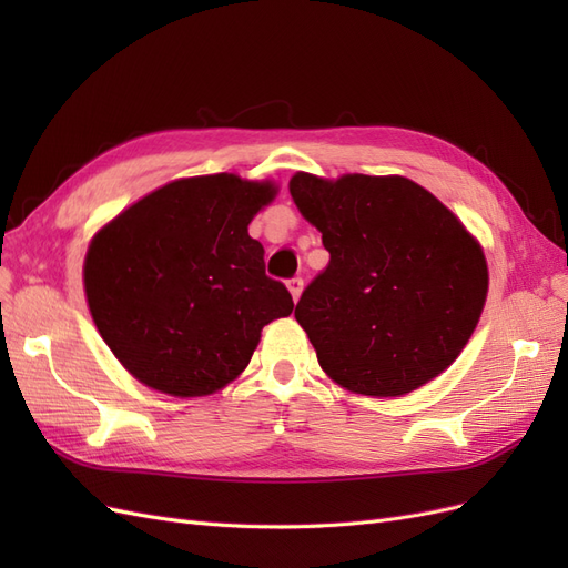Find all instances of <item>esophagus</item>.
<instances>
[{"label":"esophagus","instance_id":"34e87169","mask_svg":"<svg viewBox=\"0 0 568 568\" xmlns=\"http://www.w3.org/2000/svg\"><path fill=\"white\" fill-rule=\"evenodd\" d=\"M286 286H288L291 296H294V303H296V301L301 298V294H303V280H301V277H294V280L286 282Z\"/></svg>","mask_w":568,"mask_h":568}]
</instances>
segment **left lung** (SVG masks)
Listing matches in <instances>:
<instances>
[{
  "instance_id": "left-lung-1",
  "label": "left lung",
  "mask_w": 568,
  "mask_h": 568,
  "mask_svg": "<svg viewBox=\"0 0 568 568\" xmlns=\"http://www.w3.org/2000/svg\"><path fill=\"white\" fill-rule=\"evenodd\" d=\"M288 192L329 251L294 313L326 376L400 398L448 369L488 296L484 246L462 220L403 175L296 173Z\"/></svg>"
}]
</instances>
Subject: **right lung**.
Masks as SVG:
<instances>
[{
  "label": "right lung",
  "instance_id": "1",
  "mask_svg": "<svg viewBox=\"0 0 568 568\" xmlns=\"http://www.w3.org/2000/svg\"><path fill=\"white\" fill-rule=\"evenodd\" d=\"M280 194L234 173L180 178L109 220L84 255L97 332L136 382L175 398L232 384L294 301L265 274L251 220Z\"/></svg>",
  "mask_w": 568,
  "mask_h": 568
}]
</instances>
